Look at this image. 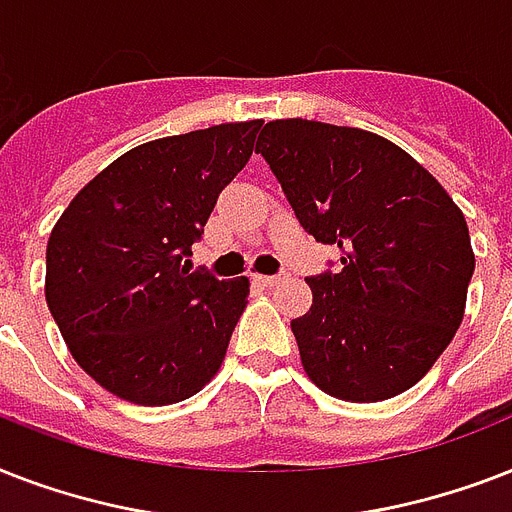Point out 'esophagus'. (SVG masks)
I'll return each instance as SVG.
<instances>
[{
  "instance_id": "1",
  "label": "esophagus",
  "mask_w": 512,
  "mask_h": 512,
  "mask_svg": "<svg viewBox=\"0 0 512 512\" xmlns=\"http://www.w3.org/2000/svg\"><path fill=\"white\" fill-rule=\"evenodd\" d=\"M287 273H273V276H265V273H252V281L255 284H263V287H273V284H279Z\"/></svg>"
}]
</instances>
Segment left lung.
Instances as JSON below:
<instances>
[{
  "label": "left lung",
  "instance_id": "left-lung-1",
  "mask_svg": "<svg viewBox=\"0 0 512 512\" xmlns=\"http://www.w3.org/2000/svg\"><path fill=\"white\" fill-rule=\"evenodd\" d=\"M305 231L340 249L308 276L311 311L292 321L308 377L372 404L420 382L465 313L476 257L465 217L396 143L308 119L268 122L257 140Z\"/></svg>",
  "mask_w": 512,
  "mask_h": 512
}]
</instances>
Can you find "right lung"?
<instances>
[{"label": "right lung", "instance_id": "1", "mask_svg": "<svg viewBox=\"0 0 512 512\" xmlns=\"http://www.w3.org/2000/svg\"><path fill=\"white\" fill-rule=\"evenodd\" d=\"M260 127L217 124L132 148L52 228L44 284L52 319L76 364L114 396L175 404L223 364L249 279L191 271L188 257Z\"/></svg>", "mask_w": 512, "mask_h": 512}]
</instances>
